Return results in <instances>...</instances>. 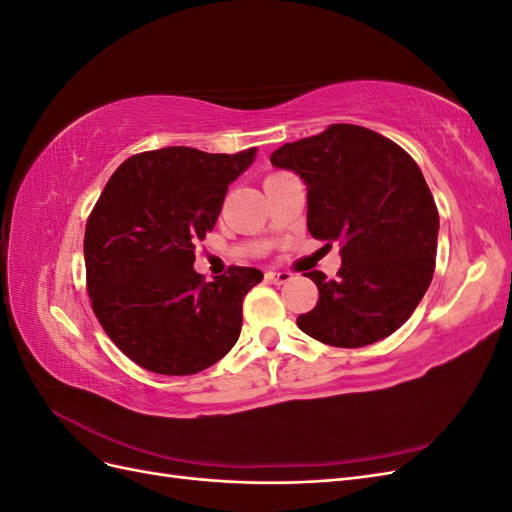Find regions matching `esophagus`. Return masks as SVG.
<instances>
[{
    "label": "esophagus",
    "mask_w": 512,
    "mask_h": 512,
    "mask_svg": "<svg viewBox=\"0 0 512 512\" xmlns=\"http://www.w3.org/2000/svg\"><path fill=\"white\" fill-rule=\"evenodd\" d=\"M265 280L269 284H286V282L292 280V275L286 273V271H267L265 273Z\"/></svg>",
    "instance_id": "1"
}]
</instances>
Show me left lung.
I'll return each instance as SVG.
<instances>
[{"instance_id": "left-lung-1", "label": "left lung", "mask_w": 512, "mask_h": 512, "mask_svg": "<svg viewBox=\"0 0 512 512\" xmlns=\"http://www.w3.org/2000/svg\"><path fill=\"white\" fill-rule=\"evenodd\" d=\"M271 164L307 185V230L339 243L337 280L318 286L299 329L322 344L361 348L395 333L427 292L436 269L440 218L421 168L382 134L350 123L286 143Z\"/></svg>"}]
</instances>
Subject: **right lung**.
Segmentation results:
<instances>
[{
  "label": "right lung",
  "mask_w": 512,
  "mask_h": 512,
  "mask_svg": "<svg viewBox=\"0 0 512 512\" xmlns=\"http://www.w3.org/2000/svg\"><path fill=\"white\" fill-rule=\"evenodd\" d=\"M256 147L226 156L192 147L138 153L108 179L85 228L87 292L106 335L153 374L190 376L237 344L243 299L262 271L230 267L203 282L198 241Z\"/></svg>",
  "instance_id": "1"
}]
</instances>
